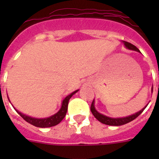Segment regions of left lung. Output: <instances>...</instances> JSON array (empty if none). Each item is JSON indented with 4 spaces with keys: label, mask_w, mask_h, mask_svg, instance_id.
Masks as SVG:
<instances>
[{
    "label": "left lung",
    "mask_w": 159,
    "mask_h": 159,
    "mask_svg": "<svg viewBox=\"0 0 159 159\" xmlns=\"http://www.w3.org/2000/svg\"><path fill=\"white\" fill-rule=\"evenodd\" d=\"M122 42H123V43L124 44L126 48L129 49V50H132V51H135V52H140L139 48H136L134 45H133L132 43H128V42L127 41H123V40ZM153 92V88H151V92ZM148 103H147V104L146 105L143 109H141L140 111L136 112V113L132 114V115H130V116H126V117L113 118V117H109V116H105V115H102V114L99 113V112L98 111L95 107V99H94L93 101H92V105H91V111H92V113L93 114V116H95V119H98L100 123H103V124L109 125V126H121V125H124L126 124V123H130V122H131L132 120H134V119H136V118L139 116L140 114L144 111V109L147 107Z\"/></svg>",
    "instance_id": "8db88e82"
}]
</instances>
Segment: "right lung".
<instances>
[{
	"instance_id": "add662e5",
	"label": "right lung",
	"mask_w": 159,
	"mask_h": 159,
	"mask_svg": "<svg viewBox=\"0 0 159 159\" xmlns=\"http://www.w3.org/2000/svg\"><path fill=\"white\" fill-rule=\"evenodd\" d=\"M79 91L76 90L75 92H71V94H69L68 95L64 98V99L62 100V103H61V107H60V109L57 112L56 114L52 115V116H49V117L47 118H43V119H40V118H34V117H31V116H27V115H25V114L21 113L20 111L16 109V108L14 107L13 105V108L16 110V111L19 114L20 116H21L24 119H25V121L28 122L30 124L33 125L35 127H42V128H45V127H54L56 125L59 124L60 122L62 121L64 118L65 117L66 113H67V105H68V102H69V99H71V96H72L74 94L76 93L77 92ZM8 99L9 100V98L8 96ZM10 102V100H9Z\"/></svg>"
}]
</instances>
